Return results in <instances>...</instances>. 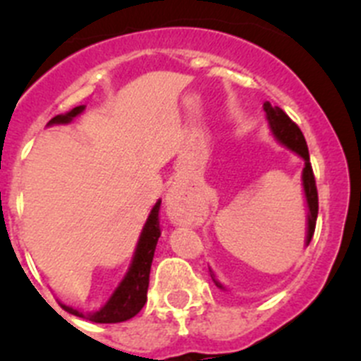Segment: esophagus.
<instances>
[{
    "label": "esophagus",
    "instance_id": "obj_1",
    "mask_svg": "<svg viewBox=\"0 0 361 361\" xmlns=\"http://www.w3.org/2000/svg\"><path fill=\"white\" fill-rule=\"evenodd\" d=\"M165 210H167L173 224H180V226L181 224H194L201 217L200 210L183 203V197L178 188H169V192L165 194Z\"/></svg>",
    "mask_w": 361,
    "mask_h": 361
}]
</instances>
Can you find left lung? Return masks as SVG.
<instances>
[{
	"instance_id": "obj_1",
	"label": "left lung",
	"mask_w": 361,
	"mask_h": 361,
	"mask_svg": "<svg viewBox=\"0 0 361 361\" xmlns=\"http://www.w3.org/2000/svg\"><path fill=\"white\" fill-rule=\"evenodd\" d=\"M264 110L267 114L269 128H271L272 135L276 137L278 142H281L283 146H287L288 149L294 151L295 154L302 158L305 161V167H302V188H305V197H306V207H308V230H306V245L310 244L313 237V231H315V222H317V214H319V196H317V187H315V176H313L312 164H310V153L308 146H306L305 135L299 130L298 124L283 112L279 106H272L269 101L264 103ZM212 272V271H210ZM212 279L215 281L219 288H224L221 283L215 279L214 272H212Z\"/></svg>"
}]
</instances>
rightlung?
<instances>
[{
    "label": "right lung",
    "mask_w": 361,
    "mask_h": 361,
    "mask_svg": "<svg viewBox=\"0 0 361 361\" xmlns=\"http://www.w3.org/2000/svg\"><path fill=\"white\" fill-rule=\"evenodd\" d=\"M83 109H85V106L82 104V106H76V109H73L71 112L53 117L48 123V126H51V124L71 123L74 117L80 116V114L83 112ZM160 203V200L154 203L153 210H151L149 217H147L146 224H144L142 228V233H140L139 244H137V249H135L130 269H128L123 281L117 285L114 294L110 295L109 301L104 302L101 308L94 310V312H83V310L80 308H74V306L60 302V306H62L66 312L73 313L76 317L87 319V321L90 322L116 324V322H124L128 321V319L135 317V315L142 310V306L146 305L147 301L151 264H153L154 249H157L158 237H160V221H158Z\"/></svg>",
    "instance_id": "right-lung-1"
}]
</instances>
